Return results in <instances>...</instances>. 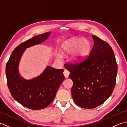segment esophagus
Here are the masks:
<instances>
[{"mask_svg":"<svg viewBox=\"0 0 127 127\" xmlns=\"http://www.w3.org/2000/svg\"><path fill=\"white\" fill-rule=\"evenodd\" d=\"M70 74V72L69 71L66 70H65L63 72V74L64 75V76H65V78H68L69 77V75Z\"/></svg>","mask_w":127,"mask_h":127,"instance_id":"esophagus-1","label":"esophagus"}]
</instances>
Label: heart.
Segmentation results:
<instances>
[{
  "label": "heart",
  "mask_w": 127,
  "mask_h": 127,
  "mask_svg": "<svg viewBox=\"0 0 127 127\" xmlns=\"http://www.w3.org/2000/svg\"><path fill=\"white\" fill-rule=\"evenodd\" d=\"M61 52L65 56L71 55V62L72 63H79L90 55L92 50L91 42L87 39L74 37L67 39L61 44ZM57 57L61 59V54L57 55Z\"/></svg>",
  "instance_id": "heart-1"
}]
</instances>
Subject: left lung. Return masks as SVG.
<instances>
[{
	"label": "left lung",
	"instance_id": "1",
	"mask_svg": "<svg viewBox=\"0 0 127 127\" xmlns=\"http://www.w3.org/2000/svg\"><path fill=\"white\" fill-rule=\"evenodd\" d=\"M94 46L87 59L80 64H66L73 82L72 98L78 106L93 109L111 95L116 84L117 64L108 43L94 35Z\"/></svg>",
	"mask_w": 127,
	"mask_h": 127
}]
</instances>
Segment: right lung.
<instances>
[{
	"mask_svg": "<svg viewBox=\"0 0 127 127\" xmlns=\"http://www.w3.org/2000/svg\"><path fill=\"white\" fill-rule=\"evenodd\" d=\"M51 32L35 35L13 51L6 65L7 86L14 99L23 106L40 110L48 106L55 98L64 80L63 69L47 66L39 76L27 80L19 72L20 60L26 48L45 42Z\"/></svg>",
	"mask_w": 127,
	"mask_h": 127,
	"instance_id": "1",
	"label": "right lung"
}]
</instances>
